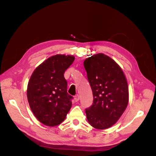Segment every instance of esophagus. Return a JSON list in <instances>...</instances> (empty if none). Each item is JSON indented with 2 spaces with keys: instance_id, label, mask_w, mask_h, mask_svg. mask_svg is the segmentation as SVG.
<instances>
[{
  "instance_id": "34e87169",
  "label": "esophagus",
  "mask_w": 156,
  "mask_h": 156,
  "mask_svg": "<svg viewBox=\"0 0 156 156\" xmlns=\"http://www.w3.org/2000/svg\"><path fill=\"white\" fill-rule=\"evenodd\" d=\"M79 99H80V96H79V94H77L76 96H75V97H74V100H75V101H78L79 100Z\"/></svg>"
}]
</instances>
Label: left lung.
<instances>
[{"mask_svg":"<svg viewBox=\"0 0 156 156\" xmlns=\"http://www.w3.org/2000/svg\"><path fill=\"white\" fill-rule=\"evenodd\" d=\"M84 66L93 94V104L85 112L89 124L105 129L116 124L129 101L125 75L115 61L103 53L91 55Z\"/></svg>","mask_w":156,"mask_h":156,"instance_id":"8db88e82","label":"left lung"}]
</instances>
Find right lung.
<instances>
[{
    "label": "right lung",
    "mask_w": 156,
    "mask_h": 156,
    "mask_svg": "<svg viewBox=\"0 0 156 156\" xmlns=\"http://www.w3.org/2000/svg\"><path fill=\"white\" fill-rule=\"evenodd\" d=\"M74 60L72 55L52 56L34 69L29 79L27 95L30 109L45 126L60 124L72 107L73 97L67 92L64 73Z\"/></svg>",
    "instance_id": "add662e5"
}]
</instances>
